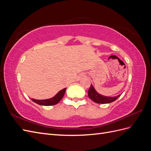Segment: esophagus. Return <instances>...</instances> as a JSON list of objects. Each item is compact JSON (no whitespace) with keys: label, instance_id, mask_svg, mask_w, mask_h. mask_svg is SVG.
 Segmentation results:
<instances>
[{"label":"esophagus","instance_id":"34e87169","mask_svg":"<svg viewBox=\"0 0 151 151\" xmlns=\"http://www.w3.org/2000/svg\"><path fill=\"white\" fill-rule=\"evenodd\" d=\"M83 77H84V76H81V78H83Z\"/></svg>","mask_w":151,"mask_h":151}]
</instances>
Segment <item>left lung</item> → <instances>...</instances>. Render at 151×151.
<instances>
[{"label":"left lung","mask_w":151,"mask_h":151,"mask_svg":"<svg viewBox=\"0 0 151 151\" xmlns=\"http://www.w3.org/2000/svg\"><path fill=\"white\" fill-rule=\"evenodd\" d=\"M88 96L89 98L93 100L95 103H101V104H105V103H110L115 101L118 97H120V95L117 96L115 97H108V96H104L101 94H98L96 90L94 89V87L91 84L90 88L88 90Z\"/></svg>","instance_id":"left-lung-1"}]
</instances>
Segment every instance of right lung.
Wrapping results in <instances>:
<instances>
[{"label": "right lung", "mask_w": 151, "mask_h": 151, "mask_svg": "<svg viewBox=\"0 0 151 151\" xmlns=\"http://www.w3.org/2000/svg\"><path fill=\"white\" fill-rule=\"evenodd\" d=\"M65 91H66V88L63 89L62 90L59 91V92L54 97L50 99H45V100H37L35 99H31L33 102L37 103L40 105H43V106H51V105H55L57 104L62 99L65 93Z\"/></svg>", "instance_id": "add662e5"}]
</instances>
